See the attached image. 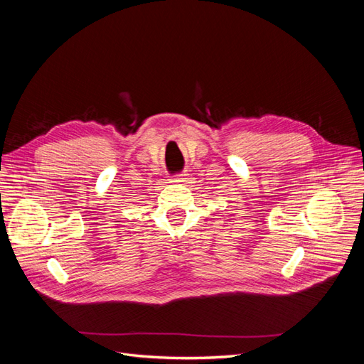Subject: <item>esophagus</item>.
I'll return each instance as SVG.
<instances>
[{
  "instance_id": "esophagus-1",
  "label": "esophagus",
  "mask_w": 364,
  "mask_h": 364,
  "mask_svg": "<svg viewBox=\"0 0 364 364\" xmlns=\"http://www.w3.org/2000/svg\"><path fill=\"white\" fill-rule=\"evenodd\" d=\"M185 174H178V176H174V179H173V182H178V183H181V182H185V178H183Z\"/></svg>"
}]
</instances>
